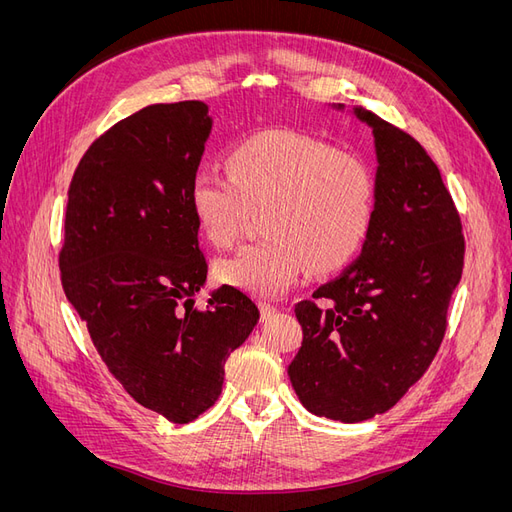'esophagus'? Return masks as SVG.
Returning <instances> with one entry per match:
<instances>
[{"label":"esophagus","instance_id":"1","mask_svg":"<svg viewBox=\"0 0 512 512\" xmlns=\"http://www.w3.org/2000/svg\"><path fill=\"white\" fill-rule=\"evenodd\" d=\"M258 307H260V320H269V318L277 312V307L271 305V303H267V301L260 303Z\"/></svg>","mask_w":512,"mask_h":512}]
</instances>
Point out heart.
Wrapping results in <instances>:
<instances>
[{
  "label": "heart",
  "mask_w": 512,
  "mask_h": 512,
  "mask_svg": "<svg viewBox=\"0 0 512 512\" xmlns=\"http://www.w3.org/2000/svg\"><path fill=\"white\" fill-rule=\"evenodd\" d=\"M188 203L218 250L237 241L247 211L260 209L262 241L218 262V277L256 297H280L305 267L331 273L359 254L376 211L367 164L318 138L271 130L232 147L226 175L200 168Z\"/></svg>",
  "instance_id": "obj_1"
}]
</instances>
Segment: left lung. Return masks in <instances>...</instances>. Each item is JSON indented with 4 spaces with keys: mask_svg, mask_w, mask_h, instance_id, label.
<instances>
[{
    "mask_svg": "<svg viewBox=\"0 0 512 512\" xmlns=\"http://www.w3.org/2000/svg\"><path fill=\"white\" fill-rule=\"evenodd\" d=\"M354 115L374 132V222L361 256L294 305L303 344L288 367L301 404L342 423L391 410L425 374L466 254L457 207L421 143L365 108Z\"/></svg>",
    "mask_w": 512,
    "mask_h": 512,
    "instance_id": "8db88e82",
    "label": "left lung"
}]
</instances>
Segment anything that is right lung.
Instances as JSON below:
<instances>
[{
	"label": "right lung",
	"mask_w": 512,
	"mask_h": 512,
	"mask_svg": "<svg viewBox=\"0 0 512 512\" xmlns=\"http://www.w3.org/2000/svg\"><path fill=\"white\" fill-rule=\"evenodd\" d=\"M207 104H151L96 138L74 170L59 252L61 286L108 371L138 404L190 423L222 393L224 363L260 312L207 280L190 179L211 132Z\"/></svg>",
	"instance_id": "1"
}]
</instances>
